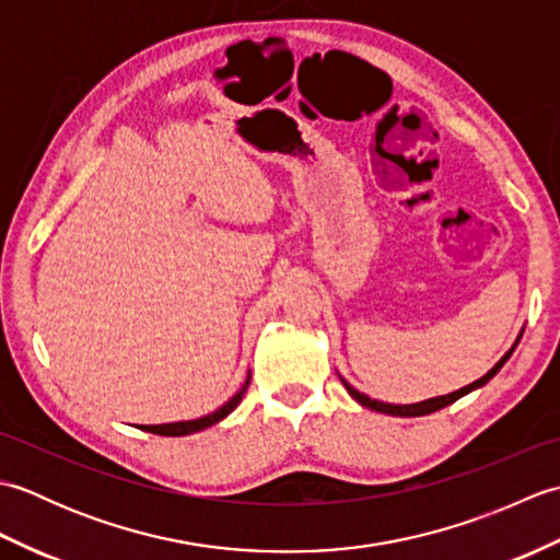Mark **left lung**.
Listing matches in <instances>:
<instances>
[{
  "instance_id": "left-lung-1",
  "label": "left lung",
  "mask_w": 560,
  "mask_h": 560,
  "mask_svg": "<svg viewBox=\"0 0 560 560\" xmlns=\"http://www.w3.org/2000/svg\"><path fill=\"white\" fill-rule=\"evenodd\" d=\"M520 341V339H517ZM517 341H515V347H517ZM515 347L510 349L501 361H498L489 373H486L483 377H479L477 383H471V385H467V387H462V389H457V392H450V395H445V397H433V399H425V401H419V404H385V401H377V399H371V397H365V395H361L359 389H353L347 380H341L343 383V387L349 389V395L359 401V404H363V407H368V409H373V411H380V413H389V416H425V413H433V411H438V409H445L447 404H452V401H457L459 397H464V395H469L471 389H479V387H483L486 383H489V380L501 371V368L505 365V361L510 359V355H513V351H515Z\"/></svg>"
}]
</instances>
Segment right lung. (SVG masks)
I'll list each match as a JSON object with an SVG mask.
<instances>
[{
  "label": "right lung",
  "instance_id": "right-lung-1",
  "mask_svg": "<svg viewBox=\"0 0 560 560\" xmlns=\"http://www.w3.org/2000/svg\"><path fill=\"white\" fill-rule=\"evenodd\" d=\"M247 387H249V375H247V380H245V385L235 392V395L223 404L221 409H217L213 413H209V416H201V419H195V421H177V423H161V425H141V431H147V433H156V435H189V433H197V431H205V428H209V425H213V423H219L221 419H225V416H229L237 404L243 401V397H245V392H247Z\"/></svg>",
  "mask_w": 560,
  "mask_h": 560
}]
</instances>
